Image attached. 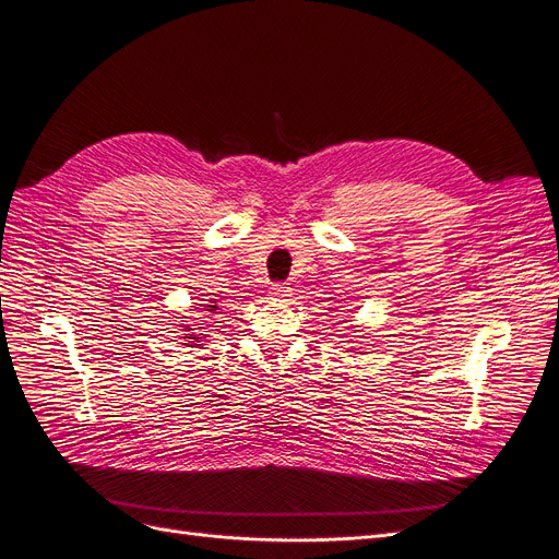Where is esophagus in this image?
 Returning a JSON list of instances; mask_svg holds the SVG:
<instances>
[{
  "instance_id": "1",
  "label": "esophagus",
  "mask_w": 559,
  "mask_h": 559,
  "mask_svg": "<svg viewBox=\"0 0 559 559\" xmlns=\"http://www.w3.org/2000/svg\"><path fill=\"white\" fill-rule=\"evenodd\" d=\"M269 295L276 297V299H287L293 295V287L287 283H274L272 287H269Z\"/></svg>"
}]
</instances>
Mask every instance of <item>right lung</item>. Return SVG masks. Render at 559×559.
Here are the masks:
<instances>
[{"instance_id": "1", "label": "right lung", "mask_w": 559, "mask_h": 559, "mask_svg": "<svg viewBox=\"0 0 559 559\" xmlns=\"http://www.w3.org/2000/svg\"><path fill=\"white\" fill-rule=\"evenodd\" d=\"M213 309H215V306H213ZM213 309H209V311H213ZM186 338H197V336H186Z\"/></svg>"}]
</instances>
